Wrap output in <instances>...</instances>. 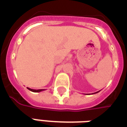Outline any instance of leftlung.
Listing matches in <instances>:
<instances>
[{
	"label": "left lung",
	"instance_id": "1",
	"mask_svg": "<svg viewBox=\"0 0 127 127\" xmlns=\"http://www.w3.org/2000/svg\"><path fill=\"white\" fill-rule=\"evenodd\" d=\"M99 91H98V92H96V93H93V94H92V95H93V94H95V93H98ZM86 95H91V94H86Z\"/></svg>",
	"mask_w": 127,
	"mask_h": 127
}]
</instances>
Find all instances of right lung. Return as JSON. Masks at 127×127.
<instances>
[{
    "label": "right lung",
    "mask_w": 127,
    "mask_h": 127,
    "mask_svg": "<svg viewBox=\"0 0 127 127\" xmlns=\"http://www.w3.org/2000/svg\"><path fill=\"white\" fill-rule=\"evenodd\" d=\"M29 89V91H32V92H34V93H39V92H41V91H45V89H39V90H34V89H31L30 88H27Z\"/></svg>",
    "instance_id": "1"
}]
</instances>
